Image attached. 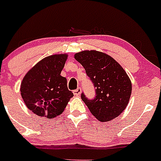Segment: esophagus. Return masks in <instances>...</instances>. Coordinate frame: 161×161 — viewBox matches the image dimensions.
I'll list each match as a JSON object with an SVG mask.
<instances>
[{
  "label": "esophagus",
  "instance_id": "esophagus-1",
  "mask_svg": "<svg viewBox=\"0 0 161 161\" xmlns=\"http://www.w3.org/2000/svg\"><path fill=\"white\" fill-rule=\"evenodd\" d=\"M80 93H81V88H77L76 89H75V90L73 91V94H74L75 96H79Z\"/></svg>",
  "mask_w": 161,
  "mask_h": 161
}]
</instances>
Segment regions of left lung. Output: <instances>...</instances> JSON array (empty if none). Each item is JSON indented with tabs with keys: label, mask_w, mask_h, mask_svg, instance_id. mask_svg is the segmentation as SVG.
Instances as JSON below:
<instances>
[{
	"label": "left lung",
	"mask_w": 161,
	"mask_h": 161,
	"mask_svg": "<svg viewBox=\"0 0 161 161\" xmlns=\"http://www.w3.org/2000/svg\"><path fill=\"white\" fill-rule=\"evenodd\" d=\"M85 68L95 87L96 97L82 101L99 121L106 122L118 116L127 107L132 92V83L126 72L113 57L101 52L85 50L74 55Z\"/></svg>",
	"instance_id": "obj_1"
}]
</instances>
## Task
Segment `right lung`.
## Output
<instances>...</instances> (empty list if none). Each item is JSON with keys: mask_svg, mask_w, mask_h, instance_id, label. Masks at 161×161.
Wrapping results in <instances>:
<instances>
[{"mask_svg": "<svg viewBox=\"0 0 161 161\" xmlns=\"http://www.w3.org/2000/svg\"><path fill=\"white\" fill-rule=\"evenodd\" d=\"M67 54H56L40 60L27 73L20 85V94L28 108L48 119L64 112L73 93L67 80L60 76Z\"/></svg>", "mask_w": 161, "mask_h": 161, "instance_id": "1", "label": "right lung"}]
</instances>
